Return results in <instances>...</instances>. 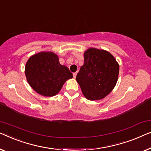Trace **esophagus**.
<instances>
[{"mask_svg": "<svg viewBox=\"0 0 151 151\" xmlns=\"http://www.w3.org/2000/svg\"><path fill=\"white\" fill-rule=\"evenodd\" d=\"M76 75H77V72H76V73H73V77L74 78H76Z\"/></svg>", "mask_w": 151, "mask_h": 151, "instance_id": "34e87169", "label": "esophagus"}]
</instances>
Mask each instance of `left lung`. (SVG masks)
<instances>
[{"label": "left lung", "instance_id": "left-lung-1", "mask_svg": "<svg viewBox=\"0 0 151 151\" xmlns=\"http://www.w3.org/2000/svg\"><path fill=\"white\" fill-rule=\"evenodd\" d=\"M119 65L113 55L104 50L89 48L76 79L83 94L90 101L101 100L111 92L118 81Z\"/></svg>", "mask_w": 151, "mask_h": 151}]
</instances>
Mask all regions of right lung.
Masks as SVG:
<instances>
[{
    "label": "right lung",
    "instance_id": "right-lung-1",
    "mask_svg": "<svg viewBox=\"0 0 151 151\" xmlns=\"http://www.w3.org/2000/svg\"><path fill=\"white\" fill-rule=\"evenodd\" d=\"M27 81L36 92L44 96L56 95L73 74L59 63L57 55L41 52L31 56L25 67Z\"/></svg>",
    "mask_w": 151,
    "mask_h": 151
}]
</instances>
